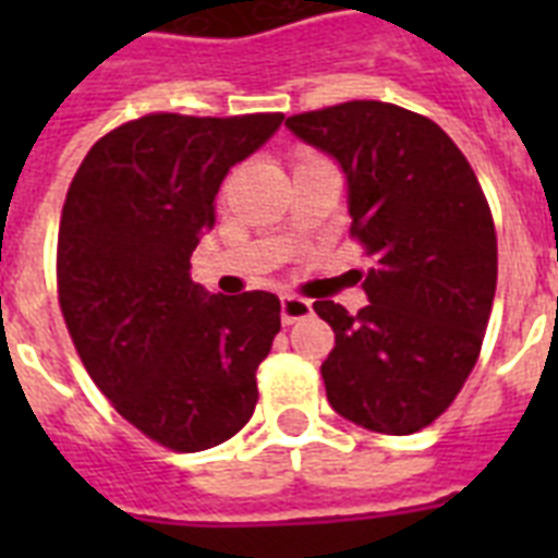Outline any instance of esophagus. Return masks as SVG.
I'll use <instances>...</instances> for the list:
<instances>
[{"label":"esophagus","mask_w":558,"mask_h":558,"mask_svg":"<svg viewBox=\"0 0 558 558\" xmlns=\"http://www.w3.org/2000/svg\"><path fill=\"white\" fill-rule=\"evenodd\" d=\"M310 315H313V301H306V298L298 295L280 298V318H283V324L304 322Z\"/></svg>","instance_id":"obj_1"}]
</instances>
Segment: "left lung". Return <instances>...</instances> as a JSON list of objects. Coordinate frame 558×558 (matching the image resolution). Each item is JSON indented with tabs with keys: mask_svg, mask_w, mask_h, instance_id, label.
<instances>
[{
	"mask_svg": "<svg viewBox=\"0 0 558 558\" xmlns=\"http://www.w3.org/2000/svg\"><path fill=\"white\" fill-rule=\"evenodd\" d=\"M287 126L339 159L350 236L373 260L359 271L371 304L356 315L315 301L336 332L322 365L327 399L371 432H420L454 402L481 356L498 280L489 202L458 144L397 104L348 100Z\"/></svg>",
	"mask_w": 558,
	"mask_h": 558,
	"instance_id": "8db88e82",
	"label": "left lung"
}]
</instances>
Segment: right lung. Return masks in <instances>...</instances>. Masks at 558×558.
I'll return each mask as SVG.
<instances>
[{"label":"right lung","mask_w":558,"mask_h":558,"mask_svg":"<svg viewBox=\"0 0 558 558\" xmlns=\"http://www.w3.org/2000/svg\"><path fill=\"white\" fill-rule=\"evenodd\" d=\"M280 121L150 112L98 138L65 193L57 298L74 350L118 414L170 451L226 442L257 405L278 295L208 298L191 254L228 170Z\"/></svg>","instance_id":"obj_1"}]
</instances>
